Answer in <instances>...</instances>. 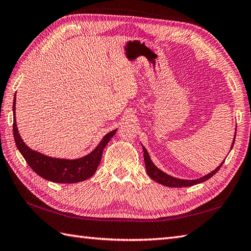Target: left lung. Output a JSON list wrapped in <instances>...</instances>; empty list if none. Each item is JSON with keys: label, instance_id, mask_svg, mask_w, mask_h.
<instances>
[{"label": "left lung", "instance_id": "left-lung-1", "mask_svg": "<svg viewBox=\"0 0 251 251\" xmlns=\"http://www.w3.org/2000/svg\"><path fill=\"white\" fill-rule=\"evenodd\" d=\"M236 134V132H235ZM236 136V135H235ZM234 141H235V137H234V140H233V144H232V148L234 146ZM142 149H144V159H145V164H146V169H147V173H148L149 177H151L153 180H155L156 183H159L161 185H164V186H168V187H177V188H181V187H189V186H194L196 184H199V183H202V181L208 180L210 177H212V176L217 173V172L221 169V166L223 165L224 161L221 163L220 166H218L217 169H215L213 172H211L210 174L203 176V177L198 178V179H194V180H186V179H178V178H175V177H172V176L165 174L164 172H162L161 170H159L156 166L153 164V162L151 161L150 159V155L148 153V151L146 150V148L144 146H142Z\"/></svg>", "mask_w": 251, "mask_h": 251}]
</instances>
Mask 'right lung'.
<instances>
[{"label":"right lung","instance_id":"right-lung-1","mask_svg":"<svg viewBox=\"0 0 251 251\" xmlns=\"http://www.w3.org/2000/svg\"><path fill=\"white\" fill-rule=\"evenodd\" d=\"M15 103H16V95L13 103V132L14 139L19 152L23 154L24 159L26 160L28 165L33 170V172L41 176L42 178L53 181V183L60 184H73L78 181L86 180L96 173L98 166L100 164L103 149L105 148L107 142L116 132L117 129L106 134L97 148L90 152L89 154L80 159L76 160H66V159H56L47 156L37 151L31 150L23 141L21 135L18 134L16 117H15Z\"/></svg>","mask_w":251,"mask_h":251}]
</instances>
